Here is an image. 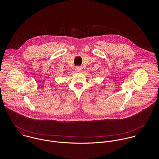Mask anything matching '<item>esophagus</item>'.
I'll return each instance as SVG.
<instances>
[{"mask_svg":"<svg viewBox=\"0 0 159 159\" xmlns=\"http://www.w3.org/2000/svg\"><path fill=\"white\" fill-rule=\"evenodd\" d=\"M81 67H80V66H76V67H75V70H76L77 72H80V71H81Z\"/></svg>","mask_w":159,"mask_h":159,"instance_id":"obj_1","label":"esophagus"}]
</instances>
